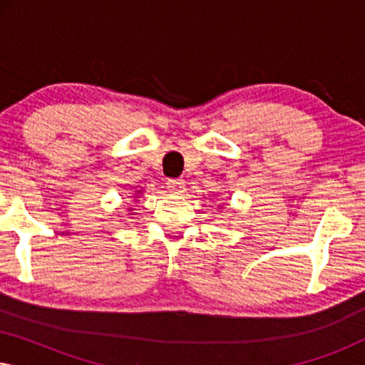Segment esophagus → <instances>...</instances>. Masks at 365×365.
Returning <instances> with one entry per match:
<instances>
[{
    "mask_svg": "<svg viewBox=\"0 0 365 365\" xmlns=\"http://www.w3.org/2000/svg\"><path fill=\"white\" fill-rule=\"evenodd\" d=\"M168 189L173 194H182L184 189H186V184H184L182 179H169Z\"/></svg>",
    "mask_w": 365,
    "mask_h": 365,
    "instance_id": "esophagus-1",
    "label": "esophagus"
}]
</instances>
